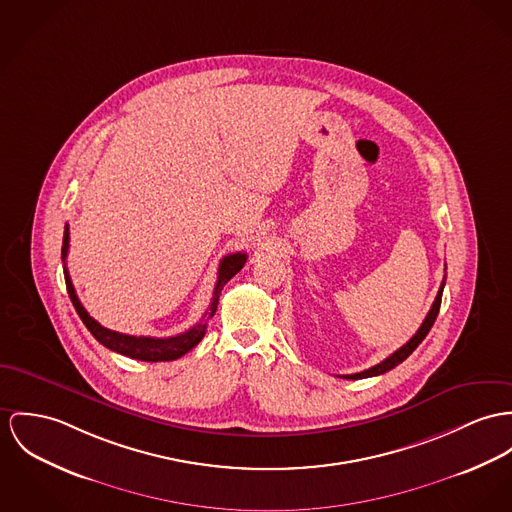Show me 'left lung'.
Here are the masks:
<instances>
[{"label":"left lung","mask_w":512,"mask_h":512,"mask_svg":"<svg viewBox=\"0 0 512 512\" xmlns=\"http://www.w3.org/2000/svg\"><path fill=\"white\" fill-rule=\"evenodd\" d=\"M446 278V276H444ZM442 290H444V280H442V284H440V288H438V294H436V298H434L433 308L429 310V314L425 317V321H423V325L419 327V331L401 347V349H397L394 354H390L386 360H382L380 364H376V366H372V368H368V370H362V372H356V374H347V376H341V378H347V380H360V378H370V376H380V374H384V372H388V370H392L395 368L397 364H401L409 354L413 353L419 345H421V341L429 335V331H431V327H433L434 319H436V315H438V310H440V302H442Z\"/></svg>","instance_id":"8db88e82"}]
</instances>
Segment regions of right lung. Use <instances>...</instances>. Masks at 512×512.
I'll list each match as a JSON object with an SVG mask.
<instances>
[{
    "label": "right lung",
    "instance_id": "add662e5",
    "mask_svg": "<svg viewBox=\"0 0 512 512\" xmlns=\"http://www.w3.org/2000/svg\"><path fill=\"white\" fill-rule=\"evenodd\" d=\"M68 247H70V228H68V224H66V228H64V245H62V261H64L66 288H68L70 300H72L76 312H78L79 317H81V321L85 323V327L89 329V333H91L103 347H107V349H111V351H115V353L124 354V356H130V358H136V360H144V362L175 360V358H181L183 354L189 353L193 347H197L198 343H200V339H202L204 333H206V321H200L195 327H191L189 331H185V333H181V335L165 337V339L124 335V333L111 331V329L103 327L101 323H97L91 315L87 314V310L81 306L78 294H76V290H74L72 278H70L68 267H66ZM245 261H247V255H245V253H232V255H228V257L222 259L220 269H218V280H216L212 304H210V308H208V312H206L208 317H212L214 312H216V308H218V298H220L222 288L228 284V280H230L232 276L237 275V273L243 269Z\"/></svg>",
    "mask_w": 512,
    "mask_h": 512
}]
</instances>
